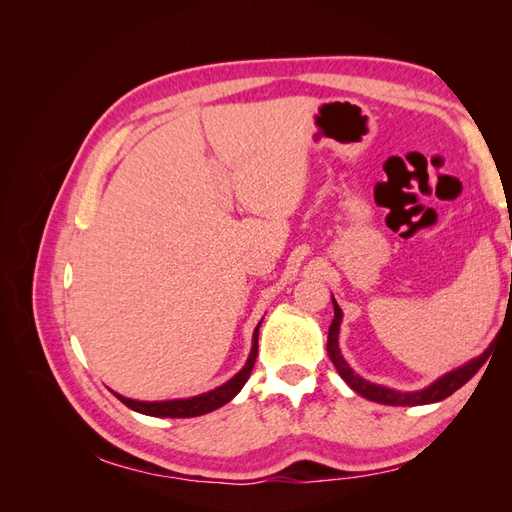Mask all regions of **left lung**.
Segmentation results:
<instances>
[{
  "label": "left lung",
  "instance_id": "left-lung-1",
  "mask_svg": "<svg viewBox=\"0 0 512 512\" xmlns=\"http://www.w3.org/2000/svg\"><path fill=\"white\" fill-rule=\"evenodd\" d=\"M333 309H335V316L333 322L329 327V339H327V352L331 356V361L337 369V374L344 378V382L350 386L354 393L363 395L365 399L376 401V404H384V406H425V404H436V401L446 399L448 395H453L457 389H461L463 384H466L476 371L483 367L489 359L491 354V346L476 356V359L468 361L459 365L457 369H451L448 374L440 376L438 380H433L429 386L421 391H395L389 389V386H382V384H374L365 378H361L359 374H354V369L346 363V359L339 352V324H342V309H339L337 301L333 299Z\"/></svg>",
  "mask_w": 512,
  "mask_h": 512
}]
</instances>
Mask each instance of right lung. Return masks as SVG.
<instances>
[{"label": "right lung", "instance_id": "add662e5", "mask_svg": "<svg viewBox=\"0 0 512 512\" xmlns=\"http://www.w3.org/2000/svg\"><path fill=\"white\" fill-rule=\"evenodd\" d=\"M260 324H262V320L258 322V327L254 329L252 350H250V356H247L245 365L228 382L218 386V389L207 391L203 395H194V397H185V399H166V401H138V399L123 397L115 391L113 393L121 401V404H126L130 410L147 414V416L192 418V416H203L207 412L218 410L224 404H228V401L243 389V384L247 382V378H250V374H252V367L256 363V354H258V329H260Z\"/></svg>", "mask_w": 512, "mask_h": 512}]
</instances>
